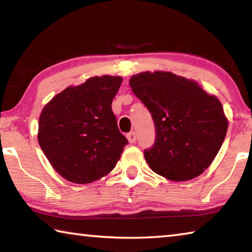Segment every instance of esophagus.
Instances as JSON below:
<instances>
[{
	"instance_id": "esophagus-1",
	"label": "esophagus",
	"mask_w": 252,
	"mask_h": 252,
	"mask_svg": "<svg viewBox=\"0 0 252 252\" xmlns=\"http://www.w3.org/2000/svg\"><path fill=\"white\" fill-rule=\"evenodd\" d=\"M126 138H127V141H129L130 143H134L136 141L135 132H130V133H127Z\"/></svg>"
}]
</instances>
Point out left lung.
Returning a JSON list of instances; mask_svg holds the SVG:
<instances>
[{"mask_svg":"<svg viewBox=\"0 0 252 252\" xmlns=\"http://www.w3.org/2000/svg\"><path fill=\"white\" fill-rule=\"evenodd\" d=\"M129 83L155 121L156 142L144 150L150 169L172 181L200 176L227 134L228 119L218 97L171 72H141Z\"/></svg>","mask_w":252,"mask_h":252,"instance_id":"left-lung-1","label":"left lung"}]
</instances>
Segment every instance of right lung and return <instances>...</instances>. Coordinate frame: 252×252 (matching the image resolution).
Returning a JSON list of instances; mask_svg holds the SVG:
<instances>
[{
  "mask_svg": "<svg viewBox=\"0 0 252 252\" xmlns=\"http://www.w3.org/2000/svg\"><path fill=\"white\" fill-rule=\"evenodd\" d=\"M121 83V76H93L58 93L42 110L39 144L67 181L99 180L120 160L127 140L119 131L111 105Z\"/></svg>",
  "mask_w": 252,
  "mask_h": 252,
  "instance_id": "right-lung-1",
  "label": "right lung"
}]
</instances>
